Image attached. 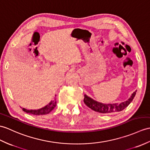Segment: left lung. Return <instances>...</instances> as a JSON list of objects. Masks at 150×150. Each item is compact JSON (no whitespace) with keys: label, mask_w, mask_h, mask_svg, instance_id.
I'll return each mask as SVG.
<instances>
[{"label":"left lung","mask_w":150,"mask_h":150,"mask_svg":"<svg viewBox=\"0 0 150 150\" xmlns=\"http://www.w3.org/2000/svg\"><path fill=\"white\" fill-rule=\"evenodd\" d=\"M136 92L137 91L134 92L130 98L128 100L120 104H104L102 103H99L96 102L95 100H93V99L89 98V97L86 96V95H84V98H83V102H84L86 105L89 108H90L91 110L97 112L107 114L114 112H120V111L123 110L127 107H128V105L132 102V101L133 100L134 96H135Z\"/></svg>","instance_id":"obj_1"}]
</instances>
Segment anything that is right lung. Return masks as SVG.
<instances>
[{
    "mask_svg": "<svg viewBox=\"0 0 150 150\" xmlns=\"http://www.w3.org/2000/svg\"><path fill=\"white\" fill-rule=\"evenodd\" d=\"M56 105V102L55 100L51 101V102L48 104L47 105L41 108L38 110H27L25 109H22V110L27 113L30 114L36 115V116H40V115H44L50 112L51 111L54 109V108Z\"/></svg>",
    "mask_w": 150,
    "mask_h": 150,
    "instance_id": "1",
    "label": "right lung"
}]
</instances>
